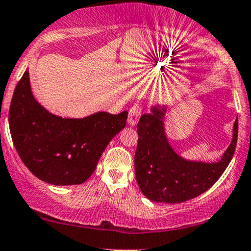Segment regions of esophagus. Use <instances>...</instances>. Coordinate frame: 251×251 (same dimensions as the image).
Listing matches in <instances>:
<instances>
[{
    "instance_id": "34e87169",
    "label": "esophagus",
    "mask_w": 251,
    "mask_h": 251,
    "mask_svg": "<svg viewBox=\"0 0 251 251\" xmlns=\"http://www.w3.org/2000/svg\"><path fill=\"white\" fill-rule=\"evenodd\" d=\"M142 112H143V107L141 104H134L133 107H131L130 112H128V124L132 126L136 125L141 118Z\"/></svg>"
}]
</instances>
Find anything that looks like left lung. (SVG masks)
<instances>
[{"instance_id": "left-lung-1", "label": "left lung", "mask_w": 251, "mask_h": 251, "mask_svg": "<svg viewBox=\"0 0 251 251\" xmlns=\"http://www.w3.org/2000/svg\"><path fill=\"white\" fill-rule=\"evenodd\" d=\"M163 115L165 108L154 107L138 121V143L134 155L136 179L144 196L151 201L181 203L212 188L225 172L236 150L238 119L234 121L230 147L221 160L204 163L186 161L173 151L166 138Z\"/></svg>"}]
</instances>
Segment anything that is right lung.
I'll use <instances>...</instances> for the list:
<instances>
[{
  "label": "right lung",
  "mask_w": 251,
  "mask_h": 251,
  "mask_svg": "<svg viewBox=\"0 0 251 251\" xmlns=\"http://www.w3.org/2000/svg\"><path fill=\"white\" fill-rule=\"evenodd\" d=\"M8 120L15 149L33 176L52 185H77L88 180L105 147L125 127L127 112L83 119L50 114L33 99L26 71L13 94Z\"/></svg>",
  "instance_id": "1"
}]
</instances>
